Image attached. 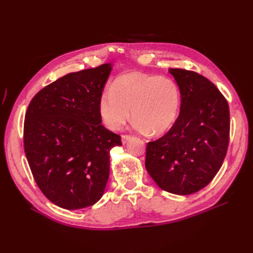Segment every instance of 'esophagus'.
Wrapping results in <instances>:
<instances>
[{
	"instance_id": "34e87169",
	"label": "esophagus",
	"mask_w": 253,
	"mask_h": 253,
	"mask_svg": "<svg viewBox=\"0 0 253 253\" xmlns=\"http://www.w3.org/2000/svg\"><path fill=\"white\" fill-rule=\"evenodd\" d=\"M129 139H131V136H129V135H122L121 136V142H122V144L127 143V141Z\"/></svg>"
}]
</instances>
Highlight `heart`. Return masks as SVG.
Instances as JSON below:
<instances>
[{"label": "heart", "mask_w": 253, "mask_h": 253, "mask_svg": "<svg viewBox=\"0 0 253 253\" xmlns=\"http://www.w3.org/2000/svg\"><path fill=\"white\" fill-rule=\"evenodd\" d=\"M180 100L179 87L171 78L132 72L115 79L99 99L98 110L113 131L121 128L132 115L137 131L160 135L177 118Z\"/></svg>", "instance_id": "1"}]
</instances>
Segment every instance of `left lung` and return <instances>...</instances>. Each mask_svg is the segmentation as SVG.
I'll return each instance as SVG.
<instances>
[{
    "label": "left lung",
    "mask_w": 253,
    "mask_h": 253,
    "mask_svg": "<svg viewBox=\"0 0 253 253\" xmlns=\"http://www.w3.org/2000/svg\"><path fill=\"white\" fill-rule=\"evenodd\" d=\"M180 90V111L162 138L147 145L145 169L167 192L189 195L214 178L226 156L230 115L225 97L204 76L170 68Z\"/></svg>",
    "instance_id": "left-lung-1"
}]
</instances>
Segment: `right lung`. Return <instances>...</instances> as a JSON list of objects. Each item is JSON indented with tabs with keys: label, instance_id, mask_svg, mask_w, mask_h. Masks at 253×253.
Segmentation results:
<instances>
[{
	"label": "right lung",
	"instance_id": "right-lung-1",
	"mask_svg": "<svg viewBox=\"0 0 253 253\" xmlns=\"http://www.w3.org/2000/svg\"><path fill=\"white\" fill-rule=\"evenodd\" d=\"M112 63L71 73L42 88L30 101L24 150L38 187L60 208L78 210L102 197L110 151L121 145L101 125L99 99Z\"/></svg>",
	"mask_w": 253,
	"mask_h": 253
}]
</instances>
